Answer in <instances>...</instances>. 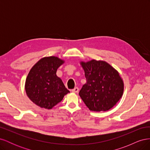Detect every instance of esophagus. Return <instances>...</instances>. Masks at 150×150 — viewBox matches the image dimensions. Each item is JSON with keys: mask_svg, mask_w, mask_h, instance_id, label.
<instances>
[{"mask_svg": "<svg viewBox=\"0 0 150 150\" xmlns=\"http://www.w3.org/2000/svg\"><path fill=\"white\" fill-rule=\"evenodd\" d=\"M71 91L72 92V93H78V91H79V88H78V87H76V88H74L73 89H72L71 90Z\"/></svg>", "mask_w": 150, "mask_h": 150, "instance_id": "34e87169", "label": "esophagus"}]
</instances>
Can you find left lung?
I'll list each match as a JSON object with an SVG mask.
<instances>
[{
	"label": "left lung",
	"instance_id": "left-lung-1",
	"mask_svg": "<svg viewBox=\"0 0 150 150\" xmlns=\"http://www.w3.org/2000/svg\"><path fill=\"white\" fill-rule=\"evenodd\" d=\"M86 83L79 94L91 111H106L119 101L124 90L123 81L115 68L105 61L81 62Z\"/></svg>",
	"mask_w": 150,
	"mask_h": 150
}]
</instances>
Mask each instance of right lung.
Instances as JSON below:
<instances>
[{"instance_id": "obj_1", "label": "right lung", "mask_w": 150, "mask_h": 150, "mask_svg": "<svg viewBox=\"0 0 150 150\" xmlns=\"http://www.w3.org/2000/svg\"><path fill=\"white\" fill-rule=\"evenodd\" d=\"M64 61L55 56L42 58L32 67L26 78L25 89L30 100L40 108L50 110L69 93L56 75Z\"/></svg>"}]
</instances>
